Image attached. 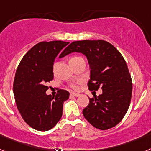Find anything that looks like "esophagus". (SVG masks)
Instances as JSON below:
<instances>
[{
	"mask_svg": "<svg viewBox=\"0 0 151 151\" xmlns=\"http://www.w3.org/2000/svg\"><path fill=\"white\" fill-rule=\"evenodd\" d=\"M70 95L73 96V97H78V96H79L80 94H77V93H74V92H72Z\"/></svg>",
	"mask_w": 151,
	"mask_h": 151,
	"instance_id": "esophagus-1",
	"label": "esophagus"
}]
</instances>
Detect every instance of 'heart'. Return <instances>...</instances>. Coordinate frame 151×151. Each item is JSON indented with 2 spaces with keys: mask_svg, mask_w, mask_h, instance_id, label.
<instances>
[{
  "mask_svg": "<svg viewBox=\"0 0 151 151\" xmlns=\"http://www.w3.org/2000/svg\"><path fill=\"white\" fill-rule=\"evenodd\" d=\"M77 58H81V57H73V58H72V59H77ZM55 67H56V64H55V65H54V69H55ZM71 88L73 89H74V90H78V83H73V84H72V85H71Z\"/></svg>",
  "mask_w": 151,
  "mask_h": 151,
  "instance_id": "1",
  "label": "heart"
}]
</instances>
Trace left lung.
Wrapping results in <instances>:
<instances>
[{
  "label": "left lung",
  "instance_id": "8db88e82",
  "mask_svg": "<svg viewBox=\"0 0 151 151\" xmlns=\"http://www.w3.org/2000/svg\"><path fill=\"white\" fill-rule=\"evenodd\" d=\"M77 52L87 57L90 66L88 88L101 87L103 93L89 98L82 111L88 122L94 127L106 130L121 122L129 107L132 82L127 64L115 47L104 40H83L72 42L60 58Z\"/></svg>",
  "mask_w": 151,
  "mask_h": 151
}]
</instances>
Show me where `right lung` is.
Wrapping results in <instances>:
<instances>
[{"label":"right lung","instance_id":"1","mask_svg":"<svg viewBox=\"0 0 151 151\" xmlns=\"http://www.w3.org/2000/svg\"><path fill=\"white\" fill-rule=\"evenodd\" d=\"M69 43L40 42L25 54L17 67L13 82L17 109L24 121L36 130H50L62 117L63 102L69 98V93L60 89L55 97L47 95L46 84L54 78L56 57Z\"/></svg>","mask_w":151,"mask_h":151}]
</instances>
